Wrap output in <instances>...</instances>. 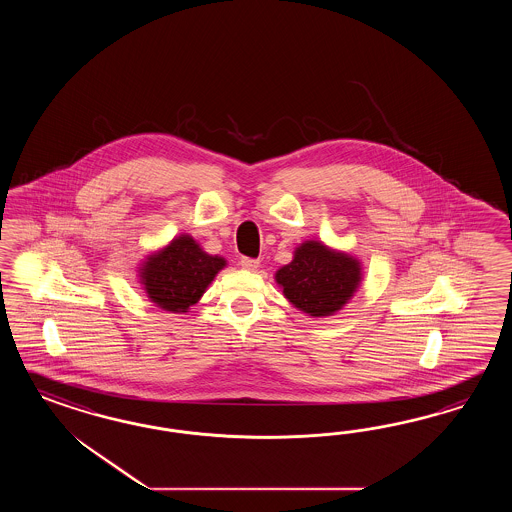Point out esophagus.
I'll return each instance as SVG.
<instances>
[{"instance_id":"1","label":"esophagus","mask_w":512,"mask_h":512,"mask_svg":"<svg viewBox=\"0 0 512 512\" xmlns=\"http://www.w3.org/2000/svg\"><path fill=\"white\" fill-rule=\"evenodd\" d=\"M259 259H249V257H242L240 259V266L244 268V270H249V272H255L257 268H259Z\"/></svg>"}]
</instances>
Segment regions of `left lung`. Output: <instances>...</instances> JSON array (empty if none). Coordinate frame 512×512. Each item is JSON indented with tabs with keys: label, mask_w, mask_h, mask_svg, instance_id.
Wrapping results in <instances>:
<instances>
[{
	"label": "left lung",
	"mask_w": 512,
	"mask_h": 512,
	"mask_svg": "<svg viewBox=\"0 0 512 512\" xmlns=\"http://www.w3.org/2000/svg\"><path fill=\"white\" fill-rule=\"evenodd\" d=\"M274 279L296 310L319 319L336 315L351 302L364 270L353 253L311 238L296 246L293 261L278 268Z\"/></svg>",
	"instance_id": "left-lung-1"
}]
</instances>
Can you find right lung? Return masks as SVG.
<instances>
[{
	"label": "right lung",
	"mask_w": 512,
	"mask_h": 512,
	"mask_svg": "<svg viewBox=\"0 0 512 512\" xmlns=\"http://www.w3.org/2000/svg\"><path fill=\"white\" fill-rule=\"evenodd\" d=\"M225 266V257L206 253L191 234L184 233L146 253L137 266V279L155 308L187 313Z\"/></svg>",
	"instance_id": "1"
}]
</instances>
